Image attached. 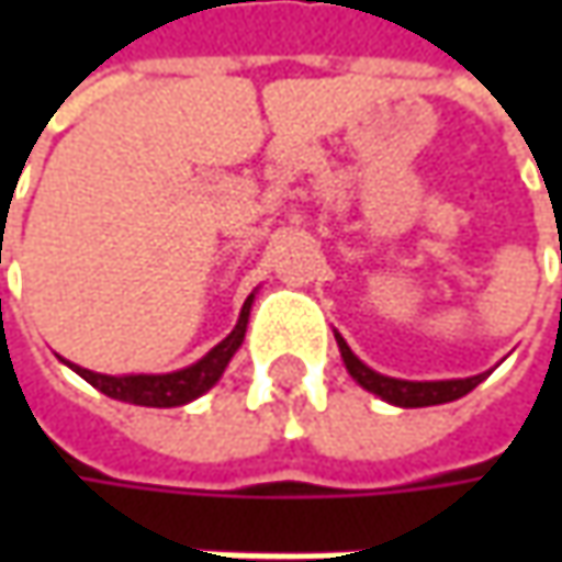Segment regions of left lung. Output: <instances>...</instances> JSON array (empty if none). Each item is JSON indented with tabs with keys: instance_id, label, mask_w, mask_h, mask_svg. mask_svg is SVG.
I'll return each mask as SVG.
<instances>
[{
	"instance_id": "left-lung-1",
	"label": "left lung",
	"mask_w": 562,
	"mask_h": 562,
	"mask_svg": "<svg viewBox=\"0 0 562 562\" xmlns=\"http://www.w3.org/2000/svg\"><path fill=\"white\" fill-rule=\"evenodd\" d=\"M337 337V347H340V357H344V366L347 372L357 378L359 384L366 391H372L381 400L394 403V406H403V409H416V406H438V403H450V400L465 397L472 387H479L485 375H472V378H450V381H403V378H387L369 369L362 359L347 347V340L340 335Z\"/></svg>"
}]
</instances>
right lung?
Listing matches in <instances>:
<instances>
[{
	"label": "right lung",
	"instance_id": "1",
	"mask_svg": "<svg viewBox=\"0 0 562 562\" xmlns=\"http://www.w3.org/2000/svg\"><path fill=\"white\" fill-rule=\"evenodd\" d=\"M249 306H252V293H249L244 310H240L234 331L222 344H215L200 362L178 369V372H168V375H99V372H90V369H80L75 362H68V366L83 381H90L97 391H102L105 397L124 400V403H134V406H184L190 400L205 394L222 378L231 357L240 350L244 335H247Z\"/></svg>",
	"mask_w": 562,
	"mask_h": 562
}]
</instances>
